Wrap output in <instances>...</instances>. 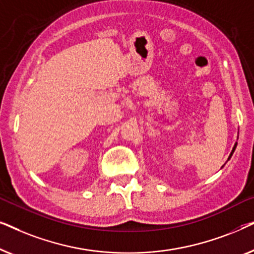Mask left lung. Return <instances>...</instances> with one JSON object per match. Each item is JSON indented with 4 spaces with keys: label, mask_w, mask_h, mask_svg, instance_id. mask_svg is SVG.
<instances>
[{
    "label": "left lung",
    "mask_w": 254,
    "mask_h": 254,
    "mask_svg": "<svg viewBox=\"0 0 254 254\" xmlns=\"http://www.w3.org/2000/svg\"><path fill=\"white\" fill-rule=\"evenodd\" d=\"M236 147H237V142H236V143H235V145H234V148H232V150H231V152H230V155H229V157H228V161H229V159H230V158H231V156H232V154H234V152H235V149H236ZM222 168H223V166H222Z\"/></svg>",
    "instance_id": "left-lung-1"
}]
</instances>
